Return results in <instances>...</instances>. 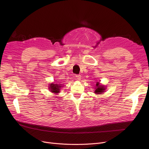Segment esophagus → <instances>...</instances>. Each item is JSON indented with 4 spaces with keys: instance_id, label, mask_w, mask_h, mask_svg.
I'll return each mask as SVG.
<instances>
[{
    "instance_id": "34e87169",
    "label": "esophagus",
    "mask_w": 149,
    "mask_h": 149,
    "mask_svg": "<svg viewBox=\"0 0 149 149\" xmlns=\"http://www.w3.org/2000/svg\"><path fill=\"white\" fill-rule=\"evenodd\" d=\"M75 77L77 78V79L78 80H81V75H75Z\"/></svg>"
}]
</instances>
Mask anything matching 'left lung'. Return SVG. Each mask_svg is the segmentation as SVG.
Listing matches in <instances>:
<instances>
[{"label": "left lung", "instance_id": "8db88e82", "mask_svg": "<svg viewBox=\"0 0 149 149\" xmlns=\"http://www.w3.org/2000/svg\"><path fill=\"white\" fill-rule=\"evenodd\" d=\"M95 93L96 94H102V93L104 92L106 90L105 86H104L103 85H100L98 82L97 83L96 86H95Z\"/></svg>", "mask_w": 149, "mask_h": 149}]
</instances>
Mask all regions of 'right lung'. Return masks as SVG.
Here are the masks:
<instances>
[{
	"mask_svg": "<svg viewBox=\"0 0 149 149\" xmlns=\"http://www.w3.org/2000/svg\"><path fill=\"white\" fill-rule=\"evenodd\" d=\"M62 84H54V83H51L50 84L49 89L51 91V92L54 93V94H57L60 91V89L63 87L62 86Z\"/></svg>",
	"mask_w": 149,
	"mask_h": 149,
	"instance_id": "obj_1",
	"label": "right lung"
}]
</instances>
